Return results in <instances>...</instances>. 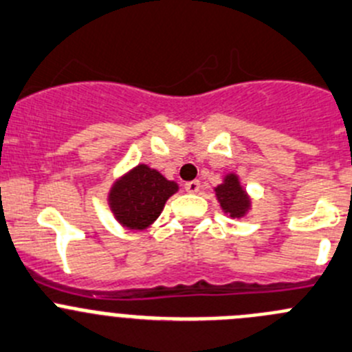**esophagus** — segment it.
<instances>
[{
	"label": "esophagus",
	"instance_id": "esophagus-1",
	"mask_svg": "<svg viewBox=\"0 0 352 352\" xmlns=\"http://www.w3.org/2000/svg\"><path fill=\"white\" fill-rule=\"evenodd\" d=\"M185 190L188 193H199L200 182H199V179H193V182H186L185 183Z\"/></svg>",
	"mask_w": 352,
	"mask_h": 352
}]
</instances>
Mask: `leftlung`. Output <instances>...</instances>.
Returning <instances> with one entry per match:
<instances>
[{"label":"left lung","instance_id":"8db88e82","mask_svg":"<svg viewBox=\"0 0 352 352\" xmlns=\"http://www.w3.org/2000/svg\"><path fill=\"white\" fill-rule=\"evenodd\" d=\"M216 195L224 212H228L232 217H242L249 209V197L240 186L235 174L226 176L223 185L216 188Z\"/></svg>","mask_w":352,"mask_h":352}]
</instances>
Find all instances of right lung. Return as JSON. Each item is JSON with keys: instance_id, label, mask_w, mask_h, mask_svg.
<instances>
[{"instance_id": "add662e5", "label": "right lung", "mask_w": 352, "mask_h": 352, "mask_svg": "<svg viewBox=\"0 0 352 352\" xmlns=\"http://www.w3.org/2000/svg\"><path fill=\"white\" fill-rule=\"evenodd\" d=\"M174 192H178L176 183L142 164L112 186L109 202L117 221L126 228L145 230L160 216Z\"/></svg>"}]
</instances>
